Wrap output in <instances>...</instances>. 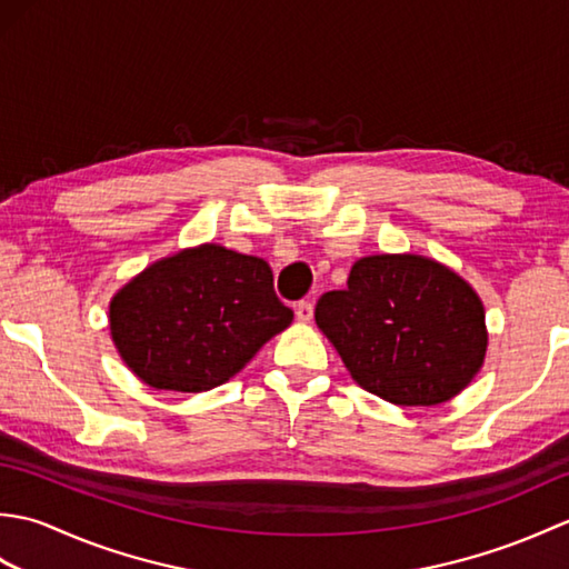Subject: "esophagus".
<instances>
[{
	"mask_svg": "<svg viewBox=\"0 0 569 569\" xmlns=\"http://www.w3.org/2000/svg\"><path fill=\"white\" fill-rule=\"evenodd\" d=\"M296 318L300 322H310L312 320V303H310V300H300V303L296 306Z\"/></svg>",
	"mask_w": 569,
	"mask_h": 569,
	"instance_id": "1",
	"label": "esophagus"
}]
</instances>
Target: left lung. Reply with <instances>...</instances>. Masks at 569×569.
<instances>
[{
  "instance_id": "1",
  "label": "left lung",
  "mask_w": 569,
  "mask_h": 569,
  "mask_svg": "<svg viewBox=\"0 0 569 569\" xmlns=\"http://www.w3.org/2000/svg\"><path fill=\"white\" fill-rule=\"evenodd\" d=\"M316 322L352 379L396 406H438L475 379L487 355L485 308L455 271L413 253L359 259Z\"/></svg>"
}]
</instances>
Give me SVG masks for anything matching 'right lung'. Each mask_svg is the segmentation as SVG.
Returning <instances> with one entry per match:
<instances>
[{"label": "right lung", "mask_w": 569, "mask_h": 569, "mask_svg": "<svg viewBox=\"0 0 569 569\" xmlns=\"http://www.w3.org/2000/svg\"><path fill=\"white\" fill-rule=\"evenodd\" d=\"M291 320L269 263L217 244L151 263L110 306L127 367L151 389L183 393L232 379Z\"/></svg>", "instance_id": "obj_1"}]
</instances>
